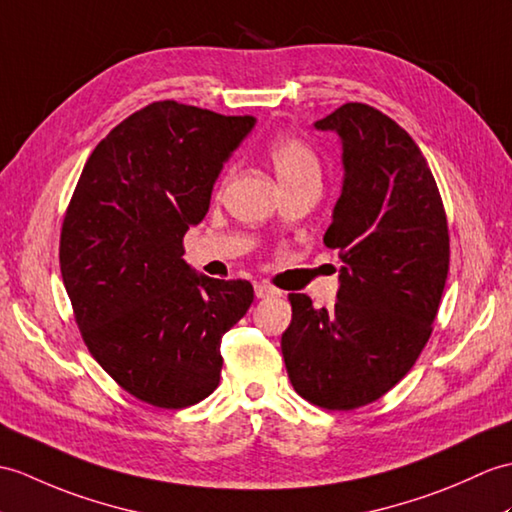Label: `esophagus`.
<instances>
[{
  "instance_id": "esophagus-1",
  "label": "esophagus",
  "mask_w": 512,
  "mask_h": 512,
  "mask_svg": "<svg viewBox=\"0 0 512 512\" xmlns=\"http://www.w3.org/2000/svg\"><path fill=\"white\" fill-rule=\"evenodd\" d=\"M279 292L275 288H270L266 283H255V296L257 299H268V296H277Z\"/></svg>"
}]
</instances>
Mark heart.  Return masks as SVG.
<instances>
[{"label": "heart", "instance_id": "heart-1", "mask_svg": "<svg viewBox=\"0 0 512 512\" xmlns=\"http://www.w3.org/2000/svg\"><path fill=\"white\" fill-rule=\"evenodd\" d=\"M268 159L275 168L281 185H290L303 178H318L320 165L314 150L292 135H279L270 141Z\"/></svg>", "mask_w": 512, "mask_h": 512}]
</instances>
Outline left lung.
<instances>
[{"instance_id":"1","label":"left lung","mask_w":512,"mask_h":512,"mask_svg":"<svg viewBox=\"0 0 512 512\" xmlns=\"http://www.w3.org/2000/svg\"><path fill=\"white\" fill-rule=\"evenodd\" d=\"M342 144V192L325 244L342 259L334 310L290 294L281 336L290 382L327 410H355L395 386L430 340L449 270L441 194L419 146L368 104L314 124Z\"/></svg>"}]
</instances>
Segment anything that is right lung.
Instances as JSON below:
<instances>
[{
  "mask_svg": "<svg viewBox=\"0 0 512 512\" xmlns=\"http://www.w3.org/2000/svg\"><path fill=\"white\" fill-rule=\"evenodd\" d=\"M152 102L91 152L61 231V275L87 349L130 395L178 410L220 384L222 336L253 303L248 281L198 275L183 237L255 126Z\"/></svg>",
  "mask_w": 512,
  "mask_h": 512,
  "instance_id": "obj_1",
  "label": "right lung"
}]
</instances>
